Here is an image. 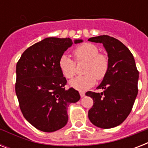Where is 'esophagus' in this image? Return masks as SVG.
<instances>
[{
  "label": "esophagus",
  "mask_w": 148,
  "mask_h": 148,
  "mask_svg": "<svg viewBox=\"0 0 148 148\" xmlns=\"http://www.w3.org/2000/svg\"><path fill=\"white\" fill-rule=\"evenodd\" d=\"M80 95H81V97H84L85 96V93L83 92V91H80Z\"/></svg>",
  "instance_id": "34e87169"
}]
</instances>
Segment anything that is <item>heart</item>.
Instances as JSON below:
<instances>
[{
  "instance_id": "heart-1",
  "label": "heart",
  "mask_w": 148,
  "mask_h": 148,
  "mask_svg": "<svg viewBox=\"0 0 148 148\" xmlns=\"http://www.w3.org/2000/svg\"><path fill=\"white\" fill-rule=\"evenodd\" d=\"M74 54L77 62H87L84 73L70 81L72 88L79 90H87L91 88L96 82V79L102 80L108 71V58L103 53H99V50L95 45L85 43L79 45L74 50ZM59 67L64 76L68 79L74 77L76 74V65L74 60L66 54H63L59 60Z\"/></svg>"
}]
</instances>
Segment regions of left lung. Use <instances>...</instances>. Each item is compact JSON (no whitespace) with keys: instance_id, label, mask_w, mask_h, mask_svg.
<instances>
[{"instance_id":"1","label":"left lung","mask_w":148,"mask_h":148,"mask_svg":"<svg viewBox=\"0 0 148 148\" xmlns=\"http://www.w3.org/2000/svg\"><path fill=\"white\" fill-rule=\"evenodd\" d=\"M88 40L103 44L109 62L107 74L97 88L103 92L86 93L94 101L88 117L96 127L112 128L123 123L132 110L138 92L139 72L133 54L117 39L101 35Z\"/></svg>"}]
</instances>
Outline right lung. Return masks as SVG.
I'll list each match as a JSON object with an SVG mask.
<instances>
[{
	"label": "right lung",
	"instance_id": "add662e5",
	"mask_svg": "<svg viewBox=\"0 0 148 148\" xmlns=\"http://www.w3.org/2000/svg\"><path fill=\"white\" fill-rule=\"evenodd\" d=\"M72 45L69 38H45L28 47L17 63L15 91L21 110L31 125L44 132L64 127L67 107L81 98L73 88L65 89L67 80L59 67L60 58Z\"/></svg>",
	"mask_w": 148,
	"mask_h": 148
}]
</instances>
